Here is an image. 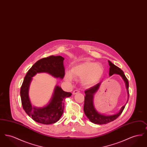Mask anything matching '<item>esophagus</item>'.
Instances as JSON below:
<instances>
[{
    "mask_svg": "<svg viewBox=\"0 0 147 147\" xmlns=\"http://www.w3.org/2000/svg\"><path fill=\"white\" fill-rule=\"evenodd\" d=\"M79 90H74V91H73V95H75V94H77L79 93Z\"/></svg>",
    "mask_w": 147,
    "mask_h": 147,
    "instance_id": "obj_1",
    "label": "esophagus"
}]
</instances>
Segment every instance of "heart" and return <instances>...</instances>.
I'll return each instance as SVG.
<instances>
[{"label": "heart", "mask_w": 147, "mask_h": 147, "mask_svg": "<svg viewBox=\"0 0 147 147\" xmlns=\"http://www.w3.org/2000/svg\"><path fill=\"white\" fill-rule=\"evenodd\" d=\"M70 73L65 74V79L67 81L71 80L72 75L82 78V82L85 86L92 87L101 81L104 74V69L100 63L85 60L73 67Z\"/></svg>", "instance_id": "heart-1"}]
</instances>
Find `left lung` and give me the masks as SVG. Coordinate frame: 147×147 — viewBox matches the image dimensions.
Masks as SVG:
<instances>
[{
    "mask_svg": "<svg viewBox=\"0 0 147 147\" xmlns=\"http://www.w3.org/2000/svg\"><path fill=\"white\" fill-rule=\"evenodd\" d=\"M108 62L110 65L109 76H112L113 74L119 75L122 77V78L123 79V80L125 83L127 91L128 94V99L126 102V104H127L129 96V91H128L129 83H128V79H127L125 75L124 74L123 71L119 68L111 63L110 61H108ZM101 83L102 82H100L85 91V96L84 98L85 99L84 105V113L91 122L95 124H98V125L107 124L116 119L123 111L126 105V104L125 105H123L117 113L115 114H113L111 115H105L98 112V111L96 110V109L95 108V106L94 105V98L95 94L98 90Z\"/></svg>",
    "mask_w": 147,
    "mask_h": 147,
    "instance_id": "1",
    "label": "left lung"
}]
</instances>
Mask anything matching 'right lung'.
Masks as SVG:
<instances>
[{
  "instance_id": "1",
  "label": "right lung",
  "mask_w": 147,
  "mask_h": 147,
  "mask_svg": "<svg viewBox=\"0 0 147 147\" xmlns=\"http://www.w3.org/2000/svg\"><path fill=\"white\" fill-rule=\"evenodd\" d=\"M64 59L60 56H51L41 59L32 66L24 78L20 89L22 107L28 116L38 123L49 125L57 122L63 114L65 99L70 97L71 93L63 91L60 86L56 85L49 104L41 107H35L32 105L28 95L32 78L37 73H46L62 79L65 74Z\"/></svg>"
}]
</instances>
